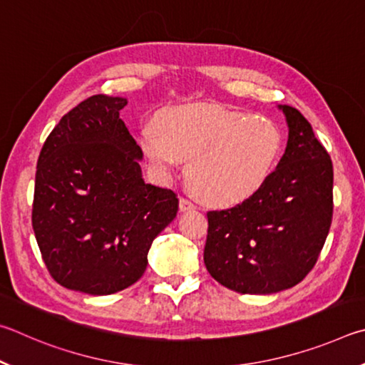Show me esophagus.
I'll return each instance as SVG.
<instances>
[{
    "instance_id": "esophagus-1",
    "label": "esophagus",
    "mask_w": 365,
    "mask_h": 365,
    "mask_svg": "<svg viewBox=\"0 0 365 365\" xmlns=\"http://www.w3.org/2000/svg\"><path fill=\"white\" fill-rule=\"evenodd\" d=\"M194 208H195L194 203L189 199H186V197H181V199H179V210H181V212H190V210Z\"/></svg>"
}]
</instances>
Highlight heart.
<instances>
[{"label":"heart","mask_w":365,"mask_h":365,"mask_svg":"<svg viewBox=\"0 0 365 365\" xmlns=\"http://www.w3.org/2000/svg\"><path fill=\"white\" fill-rule=\"evenodd\" d=\"M139 145L147 162L168 178L187 162L192 192L212 207H232L264 186L282 153L284 134L264 115L220 106L173 107L144 125Z\"/></svg>","instance_id":"1"}]
</instances>
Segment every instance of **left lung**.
<instances>
[{"label": "left lung", "instance_id": "left-lung-1", "mask_svg": "<svg viewBox=\"0 0 365 365\" xmlns=\"http://www.w3.org/2000/svg\"><path fill=\"white\" fill-rule=\"evenodd\" d=\"M289 126L276 171L240 205L208 212L203 261L216 282L239 293L290 289L314 267L334 213V166L299 110L279 106Z\"/></svg>", "mask_w": 365, "mask_h": 365}]
</instances>
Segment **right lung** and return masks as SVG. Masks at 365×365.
Listing matches in <instances>:
<instances>
[{
	"instance_id": "right-lung-1",
	"label": "right lung",
	"mask_w": 365,
	"mask_h": 365,
	"mask_svg": "<svg viewBox=\"0 0 365 365\" xmlns=\"http://www.w3.org/2000/svg\"><path fill=\"white\" fill-rule=\"evenodd\" d=\"M125 98L80 102L38 157L31 225L57 284L110 295L143 277L153 239L176 218L170 189L145 184L143 150L120 110Z\"/></svg>"
}]
</instances>
